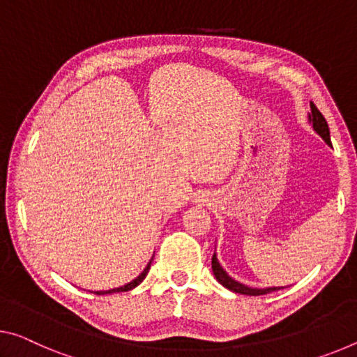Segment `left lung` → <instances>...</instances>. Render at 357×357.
Returning <instances> with one entry per match:
<instances>
[{
	"mask_svg": "<svg viewBox=\"0 0 357 357\" xmlns=\"http://www.w3.org/2000/svg\"><path fill=\"white\" fill-rule=\"evenodd\" d=\"M311 107V113H310V123L312 124V129L316 130L317 134H319L322 139H324V142L327 145H332L331 144V130H328V126H327V121L326 118L322 116V113L317 109V107L314 105V103H310ZM212 271L213 274H215L217 281L222 284L223 287H227L228 290H231V292H236V294H243V295H265V294H270V292H274V290H279L282 287H266V289H254V287H248L244 286V284H241L238 281H234V279L229 276V274L223 270L220 263H218L217 260V255L213 254L212 255Z\"/></svg>",
	"mask_w": 357,
	"mask_h": 357,
	"instance_id": "left-lung-1",
	"label": "left lung"
}]
</instances>
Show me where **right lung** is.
I'll return each instance as SVG.
<instances>
[{"label":"right lung","instance_id":"1","mask_svg":"<svg viewBox=\"0 0 357 357\" xmlns=\"http://www.w3.org/2000/svg\"><path fill=\"white\" fill-rule=\"evenodd\" d=\"M151 261H153V259L148 261V265H146V268L144 271H142L139 276H137L134 281H130V282H128L126 284V286H121V287H116V289H109V290H97V292H94L96 295H105V294H114V292H128V290H132L134 287H137L139 286V284L144 281V279L146 278V274H148V270H150V266H151Z\"/></svg>","mask_w":357,"mask_h":357}]
</instances>
